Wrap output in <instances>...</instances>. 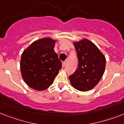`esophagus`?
I'll use <instances>...</instances> for the list:
<instances>
[{"instance_id":"esophagus-1","label":"esophagus","mask_w":124,"mask_h":124,"mask_svg":"<svg viewBox=\"0 0 124 124\" xmlns=\"http://www.w3.org/2000/svg\"><path fill=\"white\" fill-rule=\"evenodd\" d=\"M65 65H66V62H65V61H63V62H62V66H63V67H64V66H65Z\"/></svg>"}]
</instances>
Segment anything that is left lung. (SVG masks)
I'll return each instance as SVG.
<instances>
[{
	"label": "left lung",
	"mask_w": 124,
	"mask_h": 124,
	"mask_svg": "<svg viewBox=\"0 0 124 124\" xmlns=\"http://www.w3.org/2000/svg\"><path fill=\"white\" fill-rule=\"evenodd\" d=\"M78 58V67L69 76L71 85L80 91L94 87L105 72L106 59L96 46L84 39L73 42Z\"/></svg>",
	"instance_id": "8db88e82"
}]
</instances>
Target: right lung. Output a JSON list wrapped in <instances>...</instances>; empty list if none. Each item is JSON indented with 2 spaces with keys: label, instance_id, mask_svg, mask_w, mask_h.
<instances>
[{
  "label": "right lung",
  "instance_id": "right-lung-1",
  "mask_svg": "<svg viewBox=\"0 0 124 124\" xmlns=\"http://www.w3.org/2000/svg\"><path fill=\"white\" fill-rule=\"evenodd\" d=\"M56 40L43 38L33 42L22 53L21 75L26 84L37 91H44L52 85L62 67L54 51Z\"/></svg>",
  "mask_w": 124,
  "mask_h": 124
}]
</instances>
